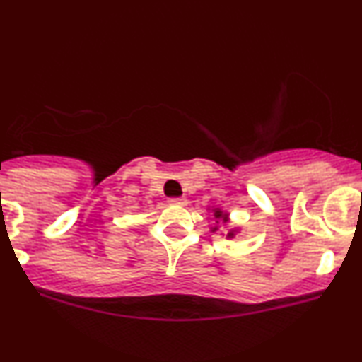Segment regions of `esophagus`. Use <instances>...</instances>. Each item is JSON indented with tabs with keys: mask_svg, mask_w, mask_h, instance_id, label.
I'll list each match as a JSON object with an SVG mask.
<instances>
[{
	"mask_svg": "<svg viewBox=\"0 0 362 362\" xmlns=\"http://www.w3.org/2000/svg\"><path fill=\"white\" fill-rule=\"evenodd\" d=\"M170 202H172V204H184L185 199L184 197H172L170 199Z\"/></svg>",
	"mask_w": 362,
	"mask_h": 362,
	"instance_id": "obj_1",
	"label": "esophagus"
}]
</instances>
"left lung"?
Instances as JSON below:
<instances>
[{
	"label": "left lung",
	"mask_w": 362,
	"mask_h": 362,
	"mask_svg": "<svg viewBox=\"0 0 362 362\" xmlns=\"http://www.w3.org/2000/svg\"><path fill=\"white\" fill-rule=\"evenodd\" d=\"M214 216H216V218H218V219H219V218H221V219H223V221H224V223H226V219H228V214H223V213H221V211H219V209H216V211H214ZM216 230H218V226H216L213 231H216ZM233 236H235V233H233V231H230V233H228V238H233Z\"/></svg>",
	"instance_id": "1"
}]
</instances>
